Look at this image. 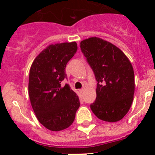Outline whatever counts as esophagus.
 <instances>
[{
    "mask_svg": "<svg viewBox=\"0 0 155 155\" xmlns=\"http://www.w3.org/2000/svg\"><path fill=\"white\" fill-rule=\"evenodd\" d=\"M84 91H85V89L84 88H82V89H79V92H80L82 94H84Z\"/></svg>",
    "mask_w": 155,
    "mask_h": 155,
    "instance_id": "esophagus-1",
    "label": "esophagus"
}]
</instances>
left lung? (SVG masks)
<instances>
[{
    "mask_svg": "<svg viewBox=\"0 0 155 155\" xmlns=\"http://www.w3.org/2000/svg\"><path fill=\"white\" fill-rule=\"evenodd\" d=\"M81 51L94 73L97 97L90 105L101 120L115 122L129 111L134 99V72L121 50L98 37L80 43Z\"/></svg>",
    "mask_w": 155,
    "mask_h": 155,
    "instance_id": "8db88e82",
    "label": "left lung"
}]
</instances>
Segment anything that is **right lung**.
I'll return each instance as SVG.
<instances>
[{
    "instance_id": "right-lung-1",
    "label": "right lung",
    "mask_w": 155,
    "mask_h": 155,
    "mask_svg": "<svg viewBox=\"0 0 155 155\" xmlns=\"http://www.w3.org/2000/svg\"><path fill=\"white\" fill-rule=\"evenodd\" d=\"M76 51V42L50 45L36 58L30 70L31 106L40 124L50 130H62L71 125L80 106L70 85H61L68 79L65 68Z\"/></svg>"
}]
</instances>
